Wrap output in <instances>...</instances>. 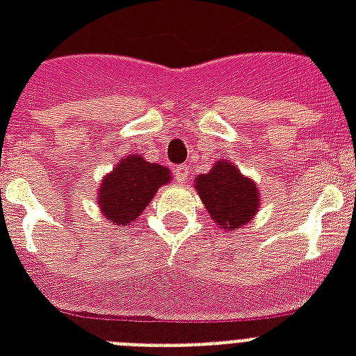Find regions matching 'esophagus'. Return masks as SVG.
<instances>
[{"label": "esophagus", "instance_id": "34e87169", "mask_svg": "<svg viewBox=\"0 0 356 356\" xmlns=\"http://www.w3.org/2000/svg\"><path fill=\"white\" fill-rule=\"evenodd\" d=\"M173 175L177 179V183H184L186 177L190 175V168L186 164H181V166H175L173 168Z\"/></svg>", "mask_w": 356, "mask_h": 356}]
</instances>
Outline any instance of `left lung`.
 <instances>
[{"label": "left lung", "mask_w": 356, "mask_h": 356, "mask_svg": "<svg viewBox=\"0 0 356 356\" xmlns=\"http://www.w3.org/2000/svg\"><path fill=\"white\" fill-rule=\"evenodd\" d=\"M195 190L212 220L225 231L242 229L259 211V190L231 162H218L195 179Z\"/></svg>", "instance_id": "obj_1"}]
</instances>
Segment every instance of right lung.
<instances>
[{"instance_id": "right-lung-1", "label": "right lung", "mask_w": 356, "mask_h": 356, "mask_svg": "<svg viewBox=\"0 0 356 356\" xmlns=\"http://www.w3.org/2000/svg\"><path fill=\"white\" fill-rule=\"evenodd\" d=\"M166 183H170L168 168L131 155L103 179L97 201L113 225H129L144 212L156 190Z\"/></svg>"}]
</instances>
